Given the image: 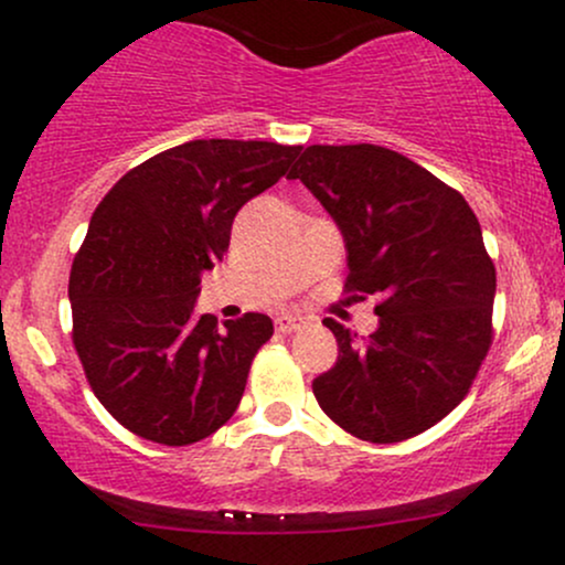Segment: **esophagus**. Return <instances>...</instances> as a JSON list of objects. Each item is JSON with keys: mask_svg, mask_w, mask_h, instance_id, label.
<instances>
[{"mask_svg": "<svg viewBox=\"0 0 565 565\" xmlns=\"http://www.w3.org/2000/svg\"><path fill=\"white\" fill-rule=\"evenodd\" d=\"M305 323V319L302 316H297V313H284V316H278L276 319V329L281 334H291V332H297V329H300Z\"/></svg>", "mask_w": 565, "mask_h": 565, "instance_id": "1", "label": "esophagus"}]
</instances>
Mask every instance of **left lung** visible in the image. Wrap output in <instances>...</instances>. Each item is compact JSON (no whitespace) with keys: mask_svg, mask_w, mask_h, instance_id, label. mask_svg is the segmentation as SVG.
Wrapping results in <instances>:
<instances>
[{"mask_svg":"<svg viewBox=\"0 0 565 565\" xmlns=\"http://www.w3.org/2000/svg\"><path fill=\"white\" fill-rule=\"evenodd\" d=\"M321 201L348 249L345 291L377 297L364 342L334 319L337 364L313 380L327 417L369 444L433 427L470 391L494 327L497 270L459 191L391 148L308 146L291 180Z\"/></svg>","mask_w":565,"mask_h":565,"instance_id":"1","label":"left lung"}]
</instances>
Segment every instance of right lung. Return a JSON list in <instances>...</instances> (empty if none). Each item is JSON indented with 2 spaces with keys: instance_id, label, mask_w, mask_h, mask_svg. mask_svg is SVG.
I'll return each instance as SVG.
<instances>
[{
  "instance_id": "1",
  "label": "right lung",
  "mask_w": 565,
  "mask_h": 565,
  "mask_svg": "<svg viewBox=\"0 0 565 565\" xmlns=\"http://www.w3.org/2000/svg\"><path fill=\"white\" fill-rule=\"evenodd\" d=\"M300 151L191 140L129 170L97 204L71 265V337L97 401L135 436L188 446L236 412L274 321L244 313L220 329L193 305L201 274L228 252L236 212Z\"/></svg>"
}]
</instances>
